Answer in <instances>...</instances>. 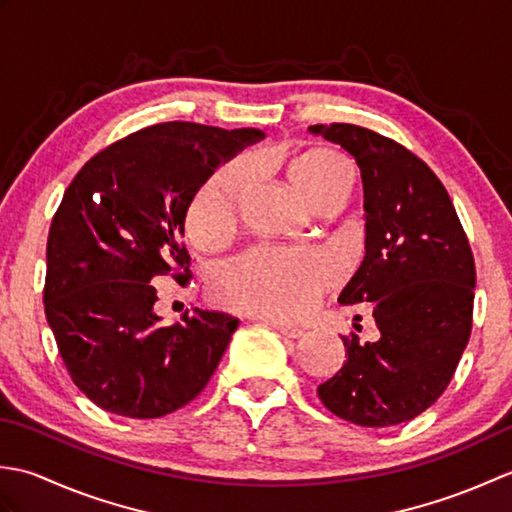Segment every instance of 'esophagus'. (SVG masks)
I'll return each mask as SVG.
<instances>
[{"label": "esophagus", "mask_w": 512, "mask_h": 512, "mask_svg": "<svg viewBox=\"0 0 512 512\" xmlns=\"http://www.w3.org/2000/svg\"><path fill=\"white\" fill-rule=\"evenodd\" d=\"M268 325H273L277 332H281L284 336H290V339H297V336L303 334V330L297 328V325H286V323H277V321H268Z\"/></svg>", "instance_id": "esophagus-1"}]
</instances>
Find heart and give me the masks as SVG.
Here are the masks:
<instances>
[{"mask_svg":"<svg viewBox=\"0 0 512 512\" xmlns=\"http://www.w3.org/2000/svg\"><path fill=\"white\" fill-rule=\"evenodd\" d=\"M286 171L292 187L310 206L339 202L352 182L347 160L328 147H310L292 156ZM248 182V165L235 160L202 184L187 213V233L195 246L213 250L233 235ZM336 279V264L321 250L255 248L213 277L211 295L228 310L295 321L312 310Z\"/></svg>","mask_w":512,"mask_h":512,"instance_id":"1","label":"heart"}]
</instances>
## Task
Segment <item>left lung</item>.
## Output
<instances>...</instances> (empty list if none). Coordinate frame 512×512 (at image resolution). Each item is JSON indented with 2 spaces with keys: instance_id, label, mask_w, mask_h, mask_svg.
<instances>
[{
  "instance_id": "left-lung-1",
  "label": "left lung",
  "mask_w": 512,
  "mask_h": 512,
  "mask_svg": "<svg viewBox=\"0 0 512 512\" xmlns=\"http://www.w3.org/2000/svg\"><path fill=\"white\" fill-rule=\"evenodd\" d=\"M312 134L361 169L365 257L341 303H374V343L341 336L347 361L317 387L334 416L389 427L429 409L451 383L473 323L475 262L444 184L424 160L372 129L330 123Z\"/></svg>"
}]
</instances>
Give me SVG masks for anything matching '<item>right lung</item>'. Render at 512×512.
Instances as JSON below:
<instances>
[{
  "label": "right lung",
  "instance_id": "obj_1",
  "mask_svg": "<svg viewBox=\"0 0 512 512\" xmlns=\"http://www.w3.org/2000/svg\"><path fill=\"white\" fill-rule=\"evenodd\" d=\"M253 127L171 121L94 154L52 217L43 306L72 383L125 418H160L209 383L237 319L195 310L160 325L151 279L191 277L184 215L204 180Z\"/></svg>",
  "mask_w": 512,
  "mask_h": 512
}]
</instances>
